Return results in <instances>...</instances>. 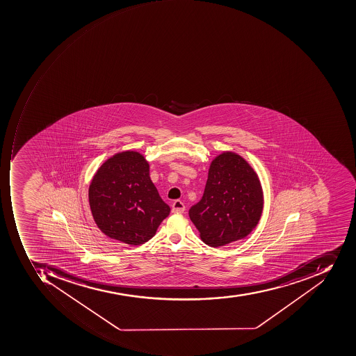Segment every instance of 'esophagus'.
<instances>
[{
  "instance_id": "obj_1",
  "label": "esophagus",
  "mask_w": 356,
  "mask_h": 356,
  "mask_svg": "<svg viewBox=\"0 0 356 356\" xmlns=\"http://www.w3.org/2000/svg\"><path fill=\"white\" fill-rule=\"evenodd\" d=\"M185 211V206L181 200H175L172 204V212L173 213H183Z\"/></svg>"
}]
</instances>
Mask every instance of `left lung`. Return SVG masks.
<instances>
[{
	"label": "left lung",
	"mask_w": 356,
	"mask_h": 356,
	"mask_svg": "<svg viewBox=\"0 0 356 356\" xmlns=\"http://www.w3.org/2000/svg\"><path fill=\"white\" fill-rule=\"evenodd\" d=\"M260 179L235 152H224L212 160L204 196L189 209V218L210 247H222L247 237L263 211Z\"/></svg>",
	"instance_id": "8db88e82"
}]
</instances>
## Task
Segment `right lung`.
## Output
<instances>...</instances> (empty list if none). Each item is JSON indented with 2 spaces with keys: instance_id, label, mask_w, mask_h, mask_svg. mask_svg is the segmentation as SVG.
<instances>
[{
  "instance_id": "right-lung-1",
  "label": "right lung",
  "mask_w": 356,
  "mask_h": 356,
  "mask_svg": "<svg viewBox=\"0 0 356 356\" xmlns=\"http://www.w3.org/2000/svg\"><path fill=\"white\" fill-rule=\"evenodd\" d=\"M98 228L111 239L138 245L152 239L170 213L140 152L127 150L106 160L88 187Z\"/></svg>"
}]
</instances>
